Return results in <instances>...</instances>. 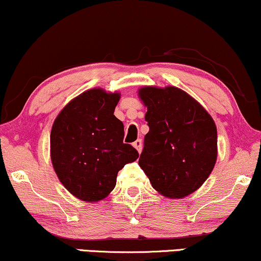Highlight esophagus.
I'll return each mask as SVG.
<instances>
[{"label": "esophagus", "instance_id": "1", "mask_svg": "<svg viewBox=\"0 0 261 261\" xmlns=\"http://www.w3.org/2000/svg\"><path fill=\"white\" fill-rule=\"evenodd\" d=\"M133 146L135 148H137V151L140 153L141 152V148H142V142H141V140H137V141H134L133 142Z\"/></svg>", "mask_w": 261, "mask_h": 261}]
</instances>
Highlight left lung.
I'll use <instances>...</instances> for the list:
<instances>
[{
    "label": "left lung",
    "instance_id": "1",
    "mask_svg": "<svg viewBox=\"0 0 261 261\" xmlns=\"http://www.w3.org/2000/svg\"><path fill=\"white\" fill-rule=\"evenodd\" d=\"M147 107L139 165L152 187L167 198H183L206 180L217 158V130L213 117L176 87L139 90Z\"/></svg>",
    "mask_w": 261,
    "mask_h": 261
}]
</instances>
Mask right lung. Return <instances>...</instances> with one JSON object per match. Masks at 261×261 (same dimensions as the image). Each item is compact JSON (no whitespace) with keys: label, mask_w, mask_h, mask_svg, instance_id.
Returning <instances> with one entry per match:
<instances>
[{"label":"right lung","mask_w":261,"mask_h":261,"mask_svg":"<svg viewBox=\"0 0 261 261\" xmlns=\"http://www.w3.org/2000/svg\"><path fill=\"white\" fill-rule=\"evenodd\" d=\"M119 92L90 89L64 107L51 130V160L62 184L85 202L106 198L117 172L138 159L123 144V123L114 115Z\"/></svg>","instance_id":"right-lung-1"}]
</instances>
